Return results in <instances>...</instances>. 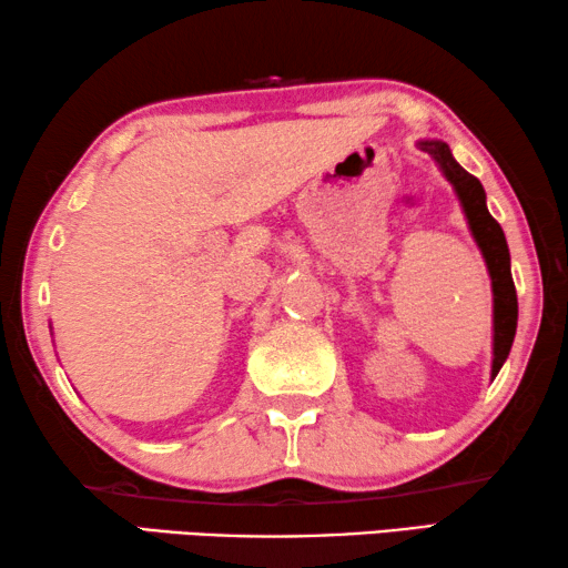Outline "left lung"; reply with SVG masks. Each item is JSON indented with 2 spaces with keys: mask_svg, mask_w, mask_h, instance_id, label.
I'll use <instances>...</instances> for the list:
<instances>
[{
  "mask_svg": "<svg viewBox=\"0 0 568 568\" xmlns=\"http://www.w3.org/2000/svg\"><path fill=\"white\" fill-rule=\"evenodd\" d=\"M423 151L430 153L435 161L440 163L443 173L458 191L463 209L470 223L473 236H476L478 246L486 256L490 278H494V377L498 375L500 365H504L510 345H514L516 334V320H518V300L514 276H510V256L508 244L504 236L500 223L490 216L486 206V191H483L480 181L470 175L458 161L450 155V148L445 143H423Z\"/></svg>",
  "mask_w": 568,
  "mask_h": 568,
  "instance_id": "left-lung-1",
  "label": "left lung"
}]
</instances>
